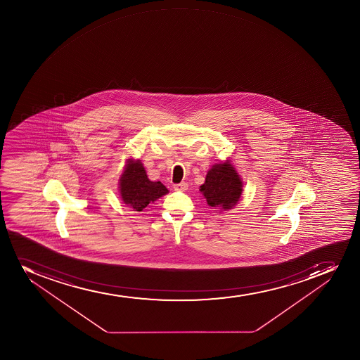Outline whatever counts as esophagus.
Returning a JSON list of instances; mask_svg holds the SVG:
<instances>
[{
  "instance_id": "1",
  "label": "esophagus",
  "mask_w": 360,
  "mask_h": 360,
  "mask_svg": "<svg viewBox=\"0 0 360 360\" xmlns=\"http://www.w3.org/2000/svg\"><path fill=\"white\" fill-rule=\"evenodd\" d=\"M174 189L176 190V191H186V190L188 189V183L182 182L174 184Z\"/></svg>"
}]
</instances>
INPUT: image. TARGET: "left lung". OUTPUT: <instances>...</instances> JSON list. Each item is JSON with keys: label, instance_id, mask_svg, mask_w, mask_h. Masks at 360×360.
Listing matches in <instances>:
<instances>
[{"label": "left lung", "instance_id": "obj_1", "mask_svg": "<svg viewBox=\"0 0 360 360\" xmlns=\"http://www.w3.org/2000/svg\"><path fill=\"white\" fill-rule=\"evenodd\" d=\"M242 188V179L230 160H226L214 164L207 171L205 183L200 186V191L210 207L229 210L240 198Z\"/></svg>", "mask_w": 360, "mask_h": 360}]
</instances>
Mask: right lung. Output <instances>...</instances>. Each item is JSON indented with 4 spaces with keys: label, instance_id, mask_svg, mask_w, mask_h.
Wrapping results in <instances>:
<instances>
[{
    "label": "right lung",
    "instance_id": "obj_1",
    "mask_svg": "<svg viewBox=\"0 0 360 360\" xmlns=\"http://www.w3.org/2000/svg\"><path fill=\"white\" fill-rule=\"evenodd\" d=\"M122 200L135 211H142L148 204L167 195V188L160 182H153L146 176L141 160H128L120 178Z\"/></svg>",
    "mask_w": 360,
    "mask_h": 360
}]
</instances>
